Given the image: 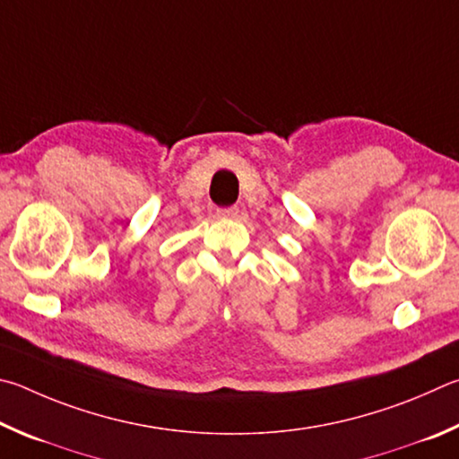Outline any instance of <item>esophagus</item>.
I'll list each match as a JSON object with an SVG mask.
<instances>
[{
  "label": "esophagus",
  "mask_w": 459,
  "mask_h": 459,
  "mask_svg": "<svg viewBox=\"0 0 459 459\" xmlns=\"http://www.w3.org/2000/svg\"><path fill=\"white\" fill-rule=\"evenodd\" d=\"M239 213L238 207H220L217 209V215L221 217V220H236Z\"/></svg>",
  "instance_id": "34e87169"
}]
</instances>
